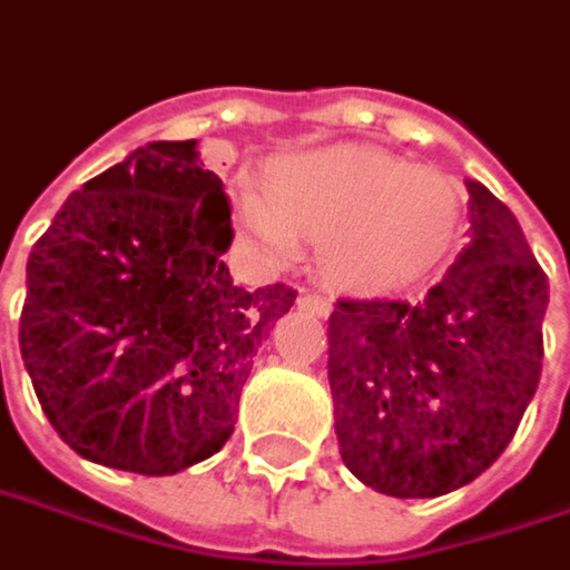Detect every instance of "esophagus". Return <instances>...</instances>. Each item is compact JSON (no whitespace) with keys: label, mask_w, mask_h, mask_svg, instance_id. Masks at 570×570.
<instances>
[{"label":"esophagus","mask_w":570,"mask_h":570,"mask_svg":"<svg viewBox=\"0 0 570 570\" xmlns=\"http://www.w3.org/2000/svg\"><path fill=\"white\" fill-rule=\"evenodd\" d=\"M297 304H301L304 311L316 313V316H330L332 313V301L330 297H323V294H301Z\"/></svg>","instance_id":"1"}]
</instances>
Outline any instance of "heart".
Returning <instances> with one entry per match:
<instances>
[{"instance_id":"1","label":"heart","mask_w":570,"mask_h":570,"mask_svg":"<svg viewBox=\"0 0 570 570\" xmlns=\"http://www.w3.org/2000/svg\"><path fill=\"white\" fill-rule=\"evenodd\" d=\"M235 225L266 266H292L301 238L316 269L351 294L407 292L439 273L464 228L449 175L370 147L288 153L263 171V197L240 190Z\"/></svg>"}]
</instances>
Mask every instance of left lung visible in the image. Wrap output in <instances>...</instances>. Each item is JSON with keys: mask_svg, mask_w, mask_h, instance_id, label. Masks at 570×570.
Masks as SVG:
<instances>
[{"mask_svg": "<svg viewBox=\"0 0 570 570\" xmlns=\"http://www.w3.org/2000/svg\"><path fill=\"white\" fill-rule=\"evenodd\" d=\"M471 244L420 304L342 297L330 389L345 468L395 499L461 490L505 452L543 373L549 278L480 181Z\"/></svg>", "mask_w": 570, "mask_h": 570, "instance_id": "left-lung-1", "label": "left lung"}]
</instances>
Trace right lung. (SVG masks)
Masks as SVG:
<instances>
[{"label":"right lung","instance_id":"add662e5","mask_svg":"<svg viewBox=\"0 0 570 570\" xmlns=\"http://www.w3.org/2000/svg\"><path fill=\"white\" fill-rule=\"evenodd\" d=\"M232 238L197 140H156L75 190L33 244L21 357L80 458L166 476L235 433L259 342L297 292L232 285Z\"/></svg>","mask_w":570,"mask_h":570}]
</instances>
